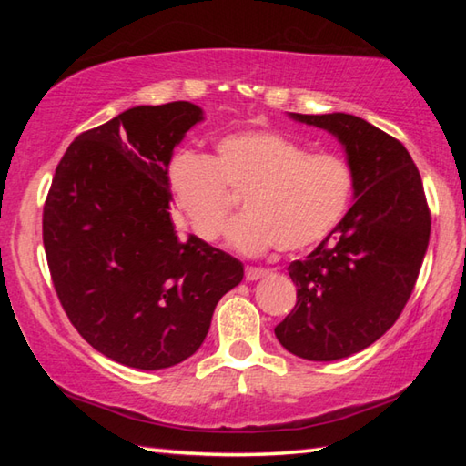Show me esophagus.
<instances>
[{
  "label": "esophagus",
  "instance_id": "1",
  "mask_svg": "<svg viewBox=\"0 0 466 466\" xmlns=\"http://www.w3.org/2000/svg\"><path fill=\"white\" fill-rule=\"evenodd\" d=\"M267 273H269V269H261V267H247V269H244V278L248 281H257L265 278Z\"/></svg>",
  "mask_w": 466,
  "mask_h": 466
}]
</instances>
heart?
<instances>
[{"instance_id": "obj_1", "label": "heart", "mask_w": 466, "mask_h": 466, "mask_svg": "<svg viewBox=\"0 0 466 466\" xmlns=\"http://www.w3.org/2000/svg\"><path fill=\"white\" fill-rule=\"evenodd\" d=\"M168 188L197 238L222 234L236 197L244 214L228 240L247 255L278 247L298 252L314 247L341 222L353 195V170L339 154L309 152L278 131H240L218 141L216 156H175Z\"/></svg>"}]
</instances>
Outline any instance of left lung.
Segmentation results:
<instances>
[{
    "label": "left lung",
    "instance_id": "8db88e82",
    "mask_svg": "<svg viewBox=\"0 0 466 466\" xmlns=\"http://www.w3.org/2000/svg\"><path fill=\"white\" fill-rule=\"evenodd\" d=\"M291 119L341 141L356 203L304 261L289 263L298 299L275 337L298 358L333 361L366 350L397 322L428 250L431 214L399 139L345 113Z\"/></svg>",
    "mask_w": 466,
    "mask_h": 466
}]
</instances>
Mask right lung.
I'll use <instances>...</instances> for the list:
<instances>
[{
    "mask_svg": "<svg viewBox=\"0 0 466 466\" xmlns=\"http://www.w3.org/2000/svg\"><path fill=\"white\" fill-rule=\"evenodd\" d=\"M203 110L136 106L77 136L43 208V244L67 319L102 356L162 370L199 350L242 263L172 222V149Z\"/></svg>",
    "mask_w": 466,
    "mask_h": 466,
    "instance_id": "right-lung-1",
    "label": "right lung"
}]
</instances>
